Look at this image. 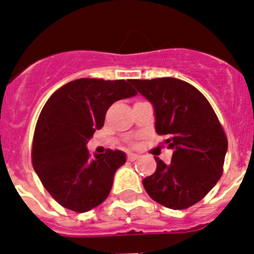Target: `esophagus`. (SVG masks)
<instances>
[{
  "mask_svg": "<svg viewBox=\"0 0 254 254\" xmlns=\"http://www.w3.org/2000/svg\"><path fill=\"white\" fill-rule=\"evenodd\" d=\"M138 156H140L138 154H134V152H128V155H127V159H128L129 161H133V160H136V159H138Z\"/></svg>",
  "mask_w": 254,
  "mask_h": 254,
  "instance_id": "34e87169",
  "label": "esophagus"
}]
</instances>
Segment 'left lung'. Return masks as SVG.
Returning <instances> with one entry per match:
<instances>
[{
  "instance_id": "1",
  "label": "left lung",
  "mask_w": 254,
  "mask_h": 254,
  "mask_svg": "<svg viewBox=\"0 0 254 254\" xmlns=\"http://www.w3.org/2000/svg\"><path fill=\"white\" fill-rule=\"evenodd\" d=\"M154 108L155 131L165 134L172 163L155 158L156 170L143 179L154 201L173 210L194 205L223 174L228 140L214 109L196 87L174 77L131 80Z\"/></svg>"
}]
</instances>
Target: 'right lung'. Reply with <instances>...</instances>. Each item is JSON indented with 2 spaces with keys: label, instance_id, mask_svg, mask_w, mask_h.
I'll list each match as a JSON object with an SVG mask.
<instances>
[{
  "label": "right lung",
  "instance_id": "right-lung-1",
  "mask_svg": "<svg viewBox=\"0 0 254 254\" xmlns=\"http://www.w3.org/2000/svg\"><path fill=\"white\" fill-rule=\"evenodd\" d=\"M134 95L137 91L125 80L78 78L46 103L35 127L33 167L61 206L86 212L107 199L126 154L108 150L91 156L86 143L104 126L108 108Z\"/></svg>",
  "mask_w": 254,
  "mask_h": 254
}]
</instances>
